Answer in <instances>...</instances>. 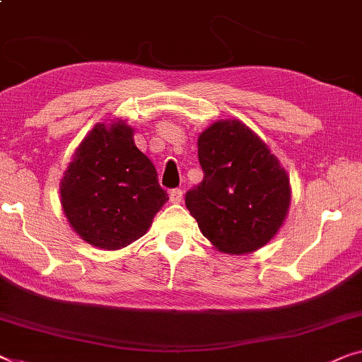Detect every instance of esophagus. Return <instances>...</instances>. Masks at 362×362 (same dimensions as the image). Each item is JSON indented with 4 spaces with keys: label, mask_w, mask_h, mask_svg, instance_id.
I'll list each match as a JSON object with an SVG mask.
<instances>
[{
    "label": "esophagus",
    "mask_w": 362,
    "mask_h": 362,
    "mask_svg": "<svg viewBox=\"0 0 362 362\" xmlns=\"http://www.w3.org/2000/svg\"><path fill=\"white\" fill-rule=\"evenodd\" d=\"M170 201L173 204H180L182 201V191L181 189H171L170 192Z\"/></svg>",
    "instance_id": "obj_1"
}]
</instances>
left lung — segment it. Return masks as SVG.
I'll return each mask as SVG.
<instances>
[{
    "mask_svg": "<svg viewBox=\"0 0 362 362\" xmlns=\"http://www.w3.org/2000/svg\"><path fill=\"white\" fill-rule=\"evenodd\" d=\"M204 180L186 207L218 251L248 255L282 227L291 206L289 176L263 140L237 119L217 120L197 139Z\"/></svg>",
    "mask_w": 362,
    "mask_h": 362,
    "instance_id": "obj_1",
    "label": "left lung"
}]
</instances>
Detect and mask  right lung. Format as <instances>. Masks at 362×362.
Here are the masks:
<instances>
[{"label":"right lung","mask_w":362,"mask_h":362,"mask_svg":"<svg viewBox=\"0 0 362 362\" xmlns=\"http://www.w3.org/2000/svg\"><path fill=\"white\" fill-rule=\"evenodd\" d=\"M166 201L153 163L120 119L94 125L60 182L62 209L71 228L103 250H120L144 237Z\"/></svg>","instance_id":"1"}]
</instances>
